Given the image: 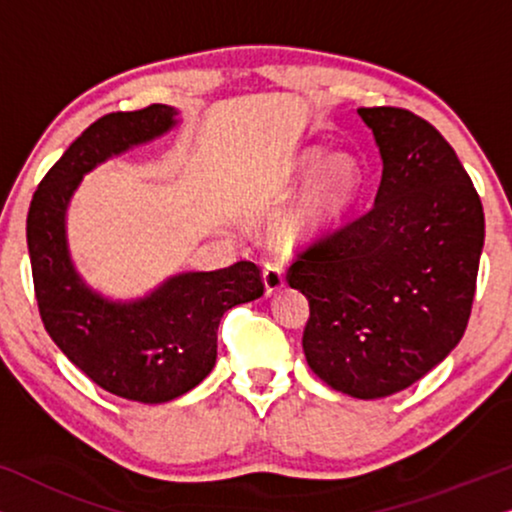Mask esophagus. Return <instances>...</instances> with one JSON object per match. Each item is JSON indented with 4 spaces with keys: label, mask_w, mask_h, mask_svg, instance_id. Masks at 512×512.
<instances>
[{
    "label": "esophagus",
    "mask_w": 512,
    "mask_h": 512,
    "mask_svg": "<svg viewBox=\"0 0 512 512\" xmlns=\"http://www.w3.org/2000/svg\"><path fill=\"white\" fill-rule=\"evenodd\" d=\"M263 284H265V293H268V296H275V293H279L284 289V272H282V268H279V265H275V263H268L263 268Z\"/></svg>",
    "instance_id": "obj_1"
}]
</instances>
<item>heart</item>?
<instances>
[{
	"instance_id": "b5f03b06",
	"label": "heart",
	"mask_w": 512,
	"mask_h": 512,
	"mask_svg": "<svg viewBox=\"0 0 512 512\" xmlns=\"http://www.w3.org/2000/svg\"><path fill=\"white\" fill-rule=\"evenodd\" d=\"M291 184H305L277 219L275 233L289 247L321 240L338 226L361 191V167L349 153L307 149L293 160Z\"/></svg>"
}]
</instances>
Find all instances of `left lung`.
I'll list each match as a JSON object with an SVG mask.
<instances>
[{
  "instance_id": "obj_1",
  "label": "left lung",
  "mask_w": 512,
  "mask_h": 512,
  "mask_svg": "<svg viewBox=\"0 0 512 512\" xmlns=\"http://www.w3.org/2000/svg\"><path fill=\"white\" fill-rule=\"evenodd\" d=\"M382 158L375 205L289 268L310 303L307 366L352 398H384L438 366L466 331L485 214L445 137L412 111L356 109Z\"/></svg>"
}]
</instances>
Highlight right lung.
<instances>
[{
    "label": "right lung",
    "mask_w": 512,
    "mask_h": 512,
    "mask_svg": "<svg viewBox=\"0 0 512 512\" xmlns=\"http://www.w3.org/2000/svg\"><path fill=\"white\" fill-rule=\"evenodd\" d=\"M177 125L179 111L167 104L102 116L51 167L27 214L34 291L48 335L97 387L151 405L184 396L212 373L219 321L230 307L263 296L261 270L240 261L177 272L146 296L109 298L76 270L67 212L88 172Z\"/></svg>",
    "instance_id": "add662e5"
}]
</instances>
